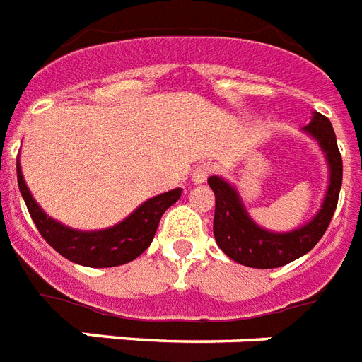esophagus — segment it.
<instances>
[{"mask_svg":"<svg viewBox=\"0 0 362 362\" xmlns=\"http://www.w3.org/2000/svg\"><path fill=\"white\" fill-rule=\"evenodd\" d=\"M212 170H214L212 165H209V163H199V165L193 169V176H192L193 182H195V184H203V182L211 176Z\"/></svg>","mask_w":362,"mask_h":362,"instance_id":"obj_1","label":"esophagus"}]
</instances>
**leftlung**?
Instances as JSON below:
<instances>
[{
	"label": "left lung",
	"mask_w": 362,
	"mask_h": 362,
	"mask_svg": "<svg viewBox=\"0 0 362 362\" xmlns=\"http://www.w3.org/2000/svg\"><path fill=\"white\" fill-rule=\"evenodd\" d=\"M305 131L311 136L319 140V144L327 153L328 165H330V186H328L327 197L310 224L291 233H272L258 228L248 218L239 201L235 189L218 176L209 178V186L214 192V239L218 247L230 256L231 260L239 262L243 266L258 267V269H269V267H281L288 262L296 260L305 252H310L317 243L321 241L325 231L330 226V220L334 216L338 195L341 187V156L336 142L334 129L330 125L328 117L322 114L313 115V119Z\"/></svg>",
	"instance_id": "left-lung-1"
}]
</instances>
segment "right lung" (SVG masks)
<instances>
[{
  "mask_svg": "<svg viewBox=\"0 0 362 362\" xmlns=\"http://www.w3.org/2000/svg\"><path fill=\"white\" fill-rule=\"evenodd\" d=\"M16 178H18V187H21L28 212L34 220L35 228L40 230L41 237L59 255L87 267L123 266L127 262L138 258L153 241L163 212L170 205H175L182 195L180 187L161 193L153 199L146 201L131 216L110 230L76 231L54 222L41 211L26 187L18 163H16Z\"/></svg>",
  "mask_w": 362,
  "mask_h": 362,
  "instance_id": "right-lung-1",
  "label": "right lung"
}]
</instances>
